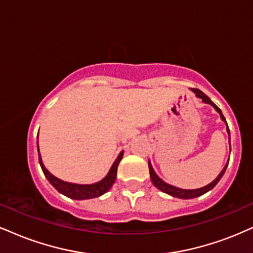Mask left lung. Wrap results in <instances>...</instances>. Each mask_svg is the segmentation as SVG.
<instances>
[{
  "label": "left lung",
  "instance_id": "1",
  "mask_svg": "<svg viewBox=\"0 0 253 253\" xmlns=\"http://www.w3.org/2000/svg\"><path fill=\"white\" fill-rule=\"evenodd\" d=\"M191 90H192L193 92L196 93V96H197V97L202 98V101H203V102H204V103H209V104L212 105V107L217 110L218 114L220 115V118H222V120L226 123L225 117L223 116V114H222V111H220V109L218 108L217 105L214 104V103H213L212 101H211V99L209 98L208 96L205 95L204 92H202L201 90H199V89H195V88L191 89ZM226 126H227V124H226ZM226 130H227V132H229V135H230L229 127H226ZM230 148H231V144H230ZM227 164H229V161H227ZM227 164L225 165V167H224V169L222 170V172H220L219 174H218V177H217L216 179L213 180L212 183H210V184H209V185L204 186V188H201V189H195V190H184V189H179V188H176V186L169 185V184H167L165 182H163V180H162V179L160 178V177H158L157 174H156V172L154 171V169H152V167H151L150 162H149V171H150V178H151V182H152V184H154V185L156 186V188L160 189L161 191H163V192H165V193H168V195H171V196H172V197L182 198V199H190V198H196V197H199V196L204 195V193H207L208 191H210L211 189H213L214 186L217 185V183L219 182L220 178H222V177H223V174H224V172H225V170H226V168H227Z\"/></svg>",
  "mask_w": 253,
  "mask_h": 253
}]
</instances>
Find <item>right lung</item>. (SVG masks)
I'll use <instances>...</instances> for the list:
<instances>
[{
	"mask_svg": "<svg viewBox=\"0 0 253 253\" xmlns=\"http://www.w3.org/2000/svg\"><path fill=\"white\" fill-rule=\"evenodd\" d=\"M37 150H39V137H37ZM122 157H123V151L118 155L117 160L115 161L114 164H112L109 173L101 180V182L90 184V185H81V184L63 182V180L56 178L55 176H52V174L44 168V165L42 163V160H41V155L39 154V161H40L41 168H42L43 173H44L46 179L49 180V183H50L58 192H61L62 195L67 196V197L73 198V199H79V201H81V199H90V198L99 197V196H102L103 193H105L109 189L111 188L112 184H114L115 180H116L117 168L122 160Z\"/></svg>",
	"mask_w": 253,
	"mask_h": 253,
	"instance_id": "right-lung-1",
	"label": "right lung"
}]
</instances>
